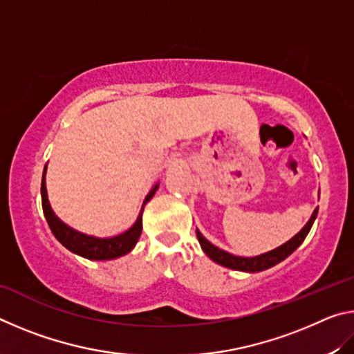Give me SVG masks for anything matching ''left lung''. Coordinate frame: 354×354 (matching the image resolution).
<instances>
[{"mask_svg":"<svg viewBox=\"0 0 354 354\" xmlns=\"http://www.w3.org/2000/svg\"><path fill=\"white\" fill-rule=\"evenodd\" d=\"M317 212H319V207H315V211L310 215V218L308 220V223L301 227V231L297 232L290 241H287L286 243L281 245V247L274 248L272 251H267V253H262L259 256H253V257H242V256H236L227 253V251L221 250L218 247H215L214 243H211L207 239L201 234L198 227H196V237H198V242L201 245V248L205 253L211 257L214 262L220 263V266L232 268V270H239V272H247V273H256V272H262L267 270L273 266H277L281 261H284L287 256H290L293 251H295L299 245L303 243L304 239L309 234L310 227H313Z\"/></svg>","mask_w":354,"mask_h":354,"instance_id":"left-lung-1","label":"left lung"}]
</instances>
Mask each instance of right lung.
<instances>
[{"label":"right lung","instance_id":"obj_1","mask_svg":"<svg viewBox=\"0 0 354 354\" xmlns=\"http://www.w3.org/2000/svg\"><path fill=\"white\" fill-rule=\"evenodd\" d=\"M45 175H46V165L44 170V176H41V207H44L45 218L51 227V232L65 248L70 250L71 253L82 256L91 261H109V259H117L120 256L128 254L129 251L136 247V243L142 234L143 207H145L147 203L154 196L156 190L159 189V183H156L151 187V190L148 192L145 200H143L139 217H137L136 223L131 226L129 230H127L118 236L97 237L91 234H84V232L75 230V227L68 226L67 223H64V221L57 217L55 211H53L50 201H48Z\"/></svg>","mask_w":354,"mask_h":354}]
</instances>
